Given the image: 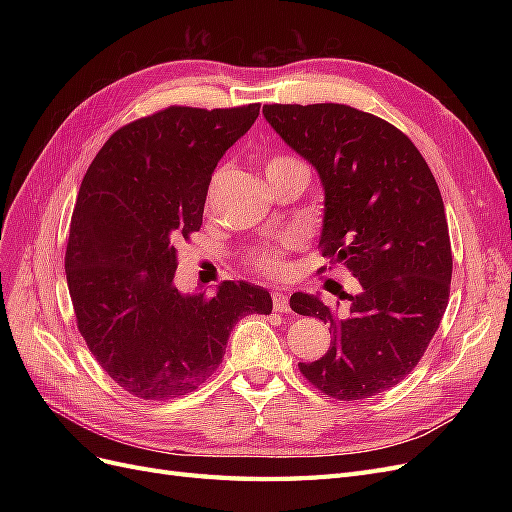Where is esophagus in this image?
<instances>
[{
    "label": "esophagus",
    "instance_id": "esophagus-1",
    "mask_svg": "<svg viewBox=\"0 0 512 512\" xmlns=\"http://www.w3.org/2000/svg\"><path fill=\"white\" fill-rule=\"evenodd\" d=\"M273 309L275 312H290V297L288 292H273Z\"/></svg>",
    "mask_w": 512,
    "mask_h": 512
}]
</instances>
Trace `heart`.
<instances>
[{
    "instance_id": "obj_1",
    "label": "heart",
    "mask_w": 512,
    "mask_h": 512,
    "mask_svg": "<svg viewBox=\"0 0 512 512\" xmlns=\"http://www.w3.org/2000/svg\"><path fill=\"white\" fill-rule=\"evenodd\" d=\"M286 162H294L290 158H273L269 162V168L271 166H277V164H286ZM282 256H284V247L282 245H262V247H256V250H252V262L260 269L265 271L269 275H277L284 265H282Z\"/></svg>"
}]
</instances>
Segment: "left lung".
<instances>
[{
	"mask_svg": "<svg viewBox=\"0 0 512 512\" xmlns=\"http://www.w3.org/2000/svg\"><path fill=\"white\" fill-rule=\"evenodd\" d=\"M262 115L316 168L324 190L322 256L361 290L333 312L318 294L290 307L329 324L331 346L301 374L337 401L404 380L436 335L451 292V239L440 188L410 138L346 104H267Z\"/></svg>",
	"mask_w": 512,
	"mask_h": 512,
	"instance_id": "1",
	"label": "left lung"
}]
</instances>
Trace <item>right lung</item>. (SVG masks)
<instances>
[{
	"label": "right lung",
	"mask_w": 512,
	"mask_h": 512,
	"mask_svg": "<svg viewBox=\"0 0 512 512\" xmlns=\"http://www.w3.org/2000/svg\"><path fill=\"white\" fill-rule=\"evenodd\" d=\"M260 104L170 106L117 130L76 196L66 277L79 331L100 367L141 399L198 389L224 359L247 314H271V294L224 282L213 297L175 286V243L203 224L211 175L252 128Z\"/></svg>",
	"instance_id": "obj_1"
}]
</instances>
